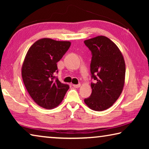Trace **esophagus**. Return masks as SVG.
Listing matches in <instances>:
<instances>
[{
  "instance_id": "1",
  "label": "esophagus",
  "mask_w": 149,
  "mask_h": 149,
  "mask_svg": "<svg viewBox=\"0 0 149 149\" xmlns=\"http://www.w3.org/2000/svg\"><path fill=\"white\" fill-rule=\"evenodd\" d=\"M73 86H74V87H75V88H79L81 86V84H79L77 85H73Z\"/></svg>"
}]
</instances>
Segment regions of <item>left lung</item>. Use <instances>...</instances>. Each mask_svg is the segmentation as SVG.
Instances as JSON below:
<instances>
[{"mask_svg": "<svg viewBox=\"0 0 149 149\" xmlns=\"http://www.w3.org/2000/svg\"><path fill=\"white\" fill-rule=\"evenodd\" d=\"M92 52L91 62L92 93L84 100L91 110L102 111L114 104L122 93L125 84V64L119 48L105 36L85 40Z\"/></svg>", "mask_w": 149, "mask_h": 149, "instance_id": "8db88e82", "label": "left lung"}]
</instances>
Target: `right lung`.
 Instances as JSON below:
<instances>
[{
  "label": "right lung",
  "mask_w": 149,
  "mask_h": 149,
  "mask_svg": "<svg viewBox=\"0 0 149 149\" xmlns=\"http://www.w3.org/2000/svg\"><path fill=\"white\" fill-rule=\"evenodd\" d=\"M71 45L70 41H55L42 38L35 42L25 57L22 76L27 92L37 104L52 109L62 102L69 85L62 84L54 73L56 63Z\"/></svg>",
  "instance_id": "add662e5"
}]
</instances>
